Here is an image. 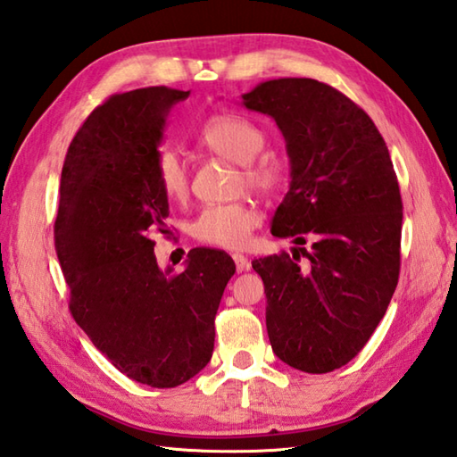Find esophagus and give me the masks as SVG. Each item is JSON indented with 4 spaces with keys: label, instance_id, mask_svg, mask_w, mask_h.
Wrapping results in <instances>:
<instances>
[{
    "label": "esophagus",
    "instance_id": "1",
    "mask_svg": "<svg viewBox=\"0 0 457 457\" xmlns=\"http://www.w3.org/2000/svg\"><path fill=\"white\" fill-rule=\"evenodd\" d=\"M231 257H234V263L237 267V271H245L249 267V259L244 253H234Z\"/></svg>",
    "mask_w": 457,
    "mask_h": 457
}]
</instances>
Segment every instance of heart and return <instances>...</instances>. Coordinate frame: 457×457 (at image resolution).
Wrapping results in <instances>:
<instances>
[{
	"mask_svg": "<svg viewBox=\"0 0 457 457\" xmlns=\"http://www.w3.org/2000/svg\"><path fill=\"white\" fill-rule=\"evenodd\" d=\"M212 154L244 168V180L257 192H273L281 184V166L273 158L255 160L265 148V132L237 114H216L195 134ZM156 182L170 202H182L190 190L186 164L174 150H164L156 162ZM257 226V213L244 202L205 205L190 226V234L205 245L237 249Z\"/></svg>",
	"mask_w": 457,
	"mask_h": 457,
	"instance_id": "heart-1",
	"label": "heart"
}]
</instances>
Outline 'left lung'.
<instances>
[{
	"mask_svg": "<svg viewBox=\"0 0 457 457\" xmlns=\"http://www.w3.org/2000/svg\"><path fill=\"white\" fill-rule=\"evenodd\" d=\"M241 104L271 116L291 166L271 234L297 247L252 262L271 348L303 372L341 369L369 343L398 285L402 200L386 142L359 104L315 79L265 80Z\"/></svg>",
	"mask_w": 457,
	"mask_h": 457,
	"instance_id": "8db88e82",
	"label": "left lung"
}]
</instances>
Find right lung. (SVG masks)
Listing matches in <instances>:
<instances>
[{
    "label": "right lung",
    "mask_w": 457,
    "mask_h": 457,
    "mask_svg": "<svg viewBox=\"0 0 457 457\" xmlns=\"http://www.w3.org/2000/svg\"><path fill=\"white\" fill-rule=\"evenodd\" d=\"M190 91L148 87L112 95L88 114L61 172L55 249L69 309L93 345L129 378L174 388L213 353V319L236 263L195 247L182 273L156 263L154 231L168 234L156 182L170 109Z\"/></svg>",
    "instance_id": "1"
}]
</instances>
